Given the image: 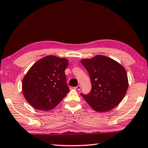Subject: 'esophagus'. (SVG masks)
Wrapping results in <instances>:
<instances>
[{
	"label": "esophagus",
	"instance_id": "esophagus-1",
	"mask_svg": "<svg viewBox=\"0 0 148 148\" xmlns=\"http://www.w3.org/2000/svg\"><path fill=\"white\" fill-rule=\"evenodd\" d=\"M74 88H75V89L77 90V91H79V90L81 89V86H76V87H74Z\"/></svg>",
	"mask_w": 148,
	"mask_h": 148
}]
</instances>
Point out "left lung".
<instances>
[{"instance_id":"obj_1","label":"left lung","mask_w":148,"mask_h":148,"mask_svg":"<svg viewBox=\"0 0 148 148\" xmlns=\"http://www.w3.org/2000/svg\"><path fill=\"white\" fill-rule=\"evenodd\" d=\"M89 72L91 90L81 94L95 111L104 112L116 107L126 94L129 82L126 71L121 64L110 57L96 56L81 60Z\"/></svg>"}]
</instances>
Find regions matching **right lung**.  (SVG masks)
<instances>
[{"mask_svg":"<svg viewBox=\"0 0 148 148\" xmlns=\"http://www.w3.org/2000/svg\"><path fill=\"white\" fill-rule=\"evenodd\" d=\"M69 61L48 56L31 67L22 82L27 101L34 108L50 110L57 106L69 92L64 70Z\"/></svg>","mask_w":148,"mask_h":148,"instance_id":"1","label":"right lung"}]
</instances>
